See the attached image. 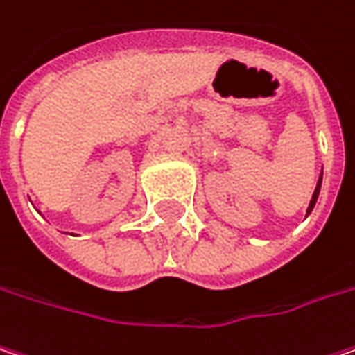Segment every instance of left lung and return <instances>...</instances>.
I'll list each match as a JSON object with an SVG mask.
<instances>
[{
	"label": "left lung",
	"mask_w": 355,
	"mask_h": 355,
	"mask_svg": "<svg viewBox=\"0 0 355 355\" xmlns=\"http://www.w3.org/2000/svg\"><path fill=\"white\" fill-rule=\"evenodd\" d=\"M320 191H322V175L318 178V184H315V191H313V195H311V200H309V207H307V215L313 211V207H315V202H318V197H320Z\"/></svg>",
	"instance_id": "left-lung-1"
}]
</instances>
